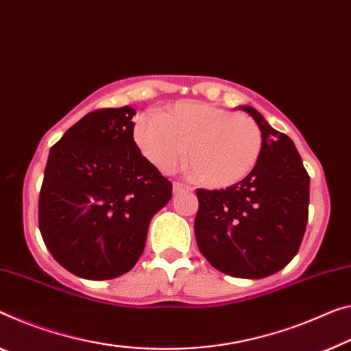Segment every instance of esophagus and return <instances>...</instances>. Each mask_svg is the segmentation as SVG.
<instances>
[{
  "instance_id": "esophagus-1",
  "label": "esophagus",
  "mask_w": 351,
  "mask_h": 351,
  "mask_svg": "<svg viewBox=\"0 0 351 351\" xmlns=\"http://www.w3.org/2000/svg\"><path fill=\"white\" fill-rule=\"evenodd\" d=\"M172 190H174V194H180V193H193V188L185 185V183H180V182H174V185H172Z\"/></svg>"
}]
</instances>
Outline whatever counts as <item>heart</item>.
I'll return each mask as SVG.
<instances>
[{"mask_svg":"<svg viewBox=\"0 0 351 351\" xmlns=\"http://www.w3.org/2000/svg\"><path fill=\"white\" fill-rule=\"evenodd\" d=\"M141 154L161 172H172L185 158L199 182L226 188L256 168L263 147L262 130L251 117L207 104L176 105L168 112H150L133 130Z\"/></svg>","mask_w":351,"mask_h":351,"instance_id":"obj_1","label":"heart"}]
</instances>
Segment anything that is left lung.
I'll return each instance as SVG.
<instances>
[{
  "mask_svg": "<svg viewBox=\"0 0 351 351\" xmlns=\"http://www.w3.org/2000/svg\"><path fill=\"white\" fill-rule=\"evenodd\" d=\"M262 130L256 168L226 190H199L194 234L210 265L234 278L261 279L296 256L309 217V174L287 134L252 106H240Z\"/></svg>",
  "mask_w": 351,
  "mask_h": 351,
  "instance_id": "obj_1",
  "label": "left lung"
}]
</instances>
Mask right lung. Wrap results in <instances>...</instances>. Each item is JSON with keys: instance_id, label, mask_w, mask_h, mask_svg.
<instances>
[{"instance_id": "right-lung-1", "label": "right lung", "mask_w": 351, "mask_h": 351, "mask_svg": "<svg viewBox=\"0 0 351 351\" xmlns=\"http://www.w3.org/2000/svg\"><path fill=\"white\" fill-rule=\"evenodd\" d=\"M130 106L88 112L53 145L39 194V229L75 276L105 281L141 257L149 223L172 183L143 157Z\"/></svg>"}]
</instances>
